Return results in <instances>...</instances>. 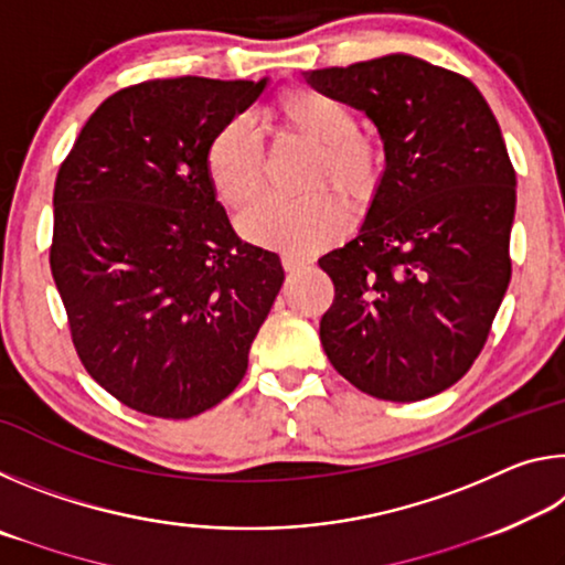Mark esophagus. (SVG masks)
Returning <instances> with one entry per match:
<instances>
[{"label": "esophagus", "instance_id": "obj_1", "mask_svg": "<svg viewBox=\"0 0 565 565\" xmlns=\"http://www.w3.org/2000/svg\"><path fill=\"white\" fill-rule=\"evenodd\" d=\"M281 266L286 274H294V271H301L303 266H309V259H303V256H299V254H284Z\"/></svg>", "mask_w": 565, "mask_h": 565}]
</instances>
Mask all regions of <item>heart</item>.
<instances>
[{"label": "heart", "mask_w": 565, "mask_h": 565, "mask_svg": "<svg viewBox=\"0 0 565 565\" xmlns=\"http://www.w3.org/2000/svg\"><path fill=\"white\" fill-rule=\"evenodd\" d=\"M274 119L286 134L319 145L309 186L333 184L353 204H369L384 181V149L356 129L347 104L313 89H291L276 99ZM264 141L254 121L236 114L214 131L206 147V174L218 202L238 209L264 184ZM349 222L341 199L329 189L306 196H264L238 218L244 238L289 252H309L337 238Z\"/></svg>", "instance_id": "obj_1"}]
</instances>
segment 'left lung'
I'll return each instance as SVG.
<instances>
[{
	"mask_svg": "<svg viewBox=\"0 0 565 565\" xmlns=\"http://www.w3.org/2000/svg\"><path fill=\"white\" fill-rule=\"evenodd\" d=\"M376 124L384 181L361 232L319 266L333 301L319 337L363 394L420 401L481 353L511 281L515 171L471 79L408 54L306 74Z\"/></svg>",
	"mask_w": 565,
	"mask_h": 565,
	"instance_id": "8db88e82",
	"label": "left lung"
}]
</instances>
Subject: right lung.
I'll return each mask as SVG.
<instances>
[{"label": "right lung", "mask_w": 565, "mask_h": 565, "mask_svg": "<svg viewBox=\"0 0 565 565\" xmlns=\"http://www.w3.org/2000/svg\"><path fill=\"white\" fill-rule=\"evenodd\" d=\"M262 82L177 76L104 99L54 184L50 266L76 356L139 414L191 418L244 379L284 284L216 202L206 147Z\"/></svg>", "instance_id": "right-lung-1"}]
</instances>
